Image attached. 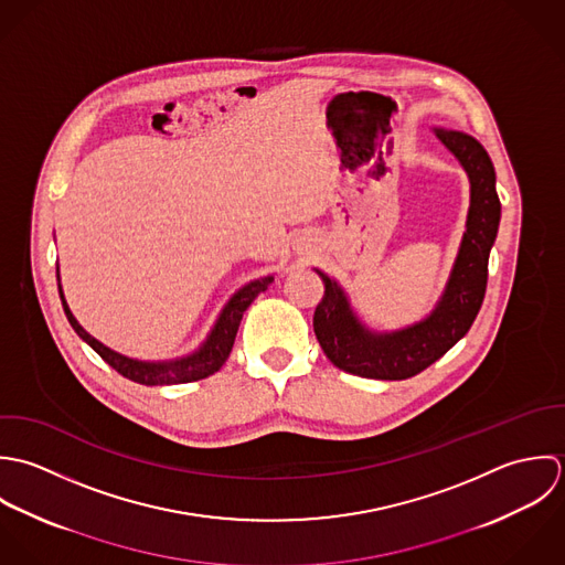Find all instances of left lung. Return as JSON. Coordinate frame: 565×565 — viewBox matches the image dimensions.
<instances>
[{"label":"left lung","mask_w":565,"mask_h":565,"mask_svg":"<svg viewBox=\"0 0 565 565\" xmlns=\"http://www.w3.org/2000/svg\"><path fill=\"white\" fill-rule=\"evenodd\" d=\"M469 179V210L446 288L433 312L406 328L371 330L351 308L349 295L334 277L315 268L326 292L315 310V334L334 366L371 380H406L437 362L462 339L484 299L489 253L500 225L495 170L467 132L433 128Z\"/></svg>","instance_id":"8db88e82"}]
</instances>
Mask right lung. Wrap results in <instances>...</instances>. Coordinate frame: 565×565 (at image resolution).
Wrapping results in <instances>:
<instances>
[{"label":"right lung","instance_id":"obj_1","mask_svg":"<svg viewBox=\"0 0 565 565\" xmlns=\"http://www.w3.org/2000/svg\"><path fill=\"white\" fill-rule=\"evenodd\" d=\"M56 279H58V295L63 301V310L67 315L70 326L74 328V332L85 340L105 362H109L117 373H121L124 377L146 384V386H168V384H185V382H196L203 377L214 375L228 358L233 340L237 334L242 315L246 312V308L257 299L259 292H264L273 281L275 275H264L257 277L248 284H244L242 288H237L231 299L226 301L225 308L221 310L214 328L210 330L207 339L201 342L199 349H194L188 355H179L172 360H139V358H130L124 355L119 351H115L111 347H107L105 342L94 339L72 315L65 295H63V286H61V273L56 266Z\"/></svg>","mask_w":565,"mask_h":565}]
</instances>
